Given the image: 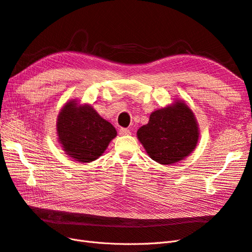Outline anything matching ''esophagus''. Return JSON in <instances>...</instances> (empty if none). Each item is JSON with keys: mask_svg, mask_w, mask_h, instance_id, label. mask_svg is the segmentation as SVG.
I'll use <instances>...</instances> for the list:
<instances>
[{"mask_svg": "<svg viewBox=\"0 0 252 252\" xmlns=\"http://www.w3.org/2000/svg\"><path fill=\"white\" fill-rule=\"evenodd\" d=\"M119 133H120L121 135H129L131 132H130V130H129V129H127V128H121Z\"/></svg>", "mask_w": 252, "mask_h": 252, "instance_id": "obj_1", "label": "esophagus"}]
</instances>
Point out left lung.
I'll return each instance as SVG.
<instances>
[{
	"label": "left lung",
	"mask_w": 252,
	"mask_h": 252,
	"mask_svg": "<svg viewBox=\"0 0 252 252\" xmlns=\"http://www.w3.org/2000/svg\"><path fill=\"white\" fill-rule=\"evenodd\" d=\"M147 155L158 164L171 165L195 149L200 129L193 111L184 100L152 111L149 122L136 132Z\"/></svg>",
	"instance_id": "8db88e82"
}]
</instances>
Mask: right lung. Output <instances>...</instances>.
Returning a JSON list of instances; mask_svg holds the SVG:
<instances>
[{
	"label": "right lung",
	"mask_w": 252,
	"mask_h": 252,
	"mask_svg": "<svg viewBox=\"0 0 252 252\" xmlns=\"http://www.w3.org/2000/svg\"><path fill=\"white\" fill-rule=\"evenodd\" d=\"M57 135L65 154L80 163L100 158L117 136L116 128L90 104L68 101L59 112Z\"/></svg>",
	"instance_id": "right-lung-1"
}]
</instances>
